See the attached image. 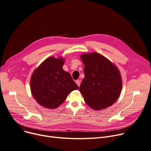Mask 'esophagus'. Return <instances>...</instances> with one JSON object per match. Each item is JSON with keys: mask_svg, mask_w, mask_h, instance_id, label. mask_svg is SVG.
<instances>
[{"mask_svg": "<svg viewBox=\"0 0 151 151\" xmlns=\"http://www.w3.org/2000/svg\"><path fill=\"white\" fill-rule=\"evenodd\" d=\"M76 84L78 85V86L79 87V86H80V84H81V81H80L79 80H76Z\"/></svg>", "mask_w": 151, "mask_h": 151, "instance_id": "esophagus-1", "label": "esophagus"}]
</instances>
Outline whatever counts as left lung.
Returning a JSON list of instances; mask_svg holds the SVG:
<instances>
[{
  "mask_svg": "<svg viewBox=\"0 0 151 151\" xmlns=\"http://www.w3.org/2000/svg\"><path fill=\"white\" fill-rule=\"evenodd\" d=\"M84 64V75L79 91L86 104L95 110L112 105L122 88L121 75L116 67L97 53L81 56Z\"/></svg>",
  "mask_w": 151,
  "mask_h": 151,
  "instance_id": "8db88e82",
  "label": "left lung"
}]
</instances>
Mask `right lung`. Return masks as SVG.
<instances>
[{"label": "right lung", "mask_w": 151, "mask_h": 151, "mask_svg": "<svg viewBox=\"0 0 151 151\" xmlns=\"http://www.w3.org/2000/svg\"><path fill=\"white\" fill-rule=\"evenodd\" d=\"M64 63L62 58H48L32 76L30 88L32 95L44 107H58L70 92L79 88L70 73L63 69Z\"/></svg>", "instance_id": "add662e5"}]
</instances>
